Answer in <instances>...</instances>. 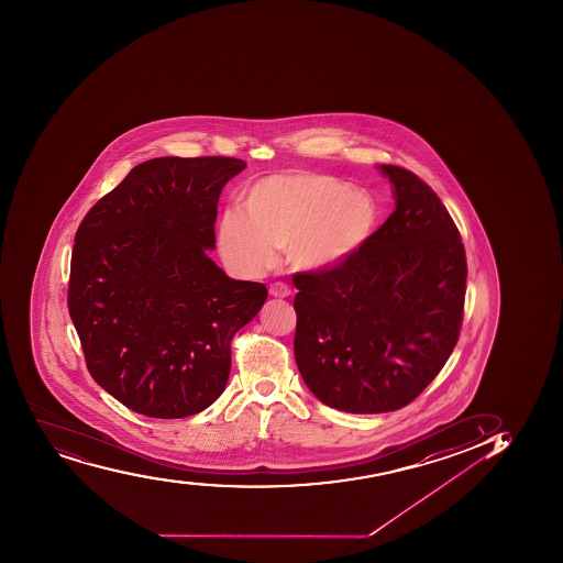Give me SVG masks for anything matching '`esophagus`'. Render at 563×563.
Returning a JSON list of instances; mask_svg holds the SVG:
<instances>
[{"label":"esophagus","mask_w":563,"mask_h":563,"mask_svg":"<svg viewBox=\"0 0 563 563\" xmlns=\"http://www.w3.org/2000/svg\"><path fill=\"white\" fill-rule=\"evenodd\" d=\"M291 290L290 286L285 285V283H275V285L269 286V296L278 297V299H285V297L290 296Z\"/></svg>","instance_id":"1"}]
</instances>
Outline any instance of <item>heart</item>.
I'll list each match as a JSON object with an SVG mask.
<instances>
[{
	"label": "heart",
	"mask_w": 563,
	"mask_h": 563,
	"mask_svg": "<svg viewBox=\"0 0 563 563\" xmlns=\"http://www.w3.org/2000/svg\"><path fill=\"white\" fill-rule=\"evenodd\" d=\"M244 214L225 212L218 250L240 275H258L286 250L291 266L323 272L356 255L378 220L373 198L340 179L313 173L262 178L244 196Z\"/></svg>",
	"instance_id": "heart-1"
}]
</instances>
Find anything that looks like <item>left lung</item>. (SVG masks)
I'll use <instances>...</instances> for the list:
<instances>
[{
	"mask_svg": "<svg viewBox=\"0 0 563 563\" xmlns=\"http://www.w3.org/2000/svg\"><path fill=\"white\" fill-rule=\"evenodd\" d=\"M395 211L340 266L294 275L297 367L338 411L389 412L415 400L459 340L466 294L461 234L428 184L395 165Z\"/></svg>",
	"mask_w": 563,
	"mask_h": 563,
	"instance_id": "8db88e82",
	"label": "left lung"
}]
</instances>
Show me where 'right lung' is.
<instances>
[{
	"label": "right lung",
	"instance_id": "right-lung-1",
	"mask_svg": "<svg viewBox=\"0 0 563 563\" xmlns=\"http://www.w3.org/2000/svg\"><path fill=\"white\" fill-rule=\"evenodd\" d=\"M234 157H156L130 170L78 225L67 308L88 371L132 411L184 418L222 395L231 340L266 302L209 258Z\"/></svg>",
	"mask_w": 563,
	"mask_h": 563
}]
</instances>
